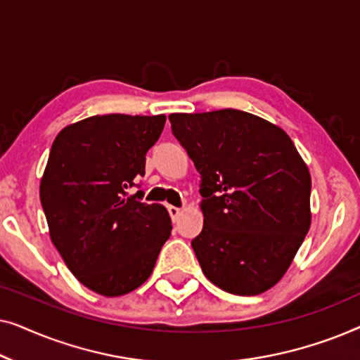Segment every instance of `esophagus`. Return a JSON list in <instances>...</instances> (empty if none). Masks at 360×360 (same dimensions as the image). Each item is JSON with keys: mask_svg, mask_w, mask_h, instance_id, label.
<instances>
[{"mask_svg": "<svg viewBox=\"0 0 360 360\" xmlns=\"http://www.w3.org/2000/svg\"><path fill=\"white\" fill-rule=\"evenodd\" d=\"M169 214H170L172 221L176 223V221H179V218H180V214H181V208H176V206H169Z\"/></svg>", "mask_w": 360, "mask_h": 360, "instance_id": "34e87169", "label": "esophagus"}]
</instances>
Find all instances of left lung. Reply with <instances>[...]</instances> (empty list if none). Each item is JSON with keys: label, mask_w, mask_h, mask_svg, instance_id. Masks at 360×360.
Returning a JSON list of instances; mask_svg holds the SVG:
<instances>
[{"label": "left lung", "mask_w": 360, "mask_h": 360, "mask_svg": "<svg viewBox=\"0 0 360 360\" xmlns=\"http://www.w3.org/2000/svg\"><path fill=\"white\" fill-rule=\"evenodd\" d=\"M200 174L203 229L191 240L210 282L233 295L274 287L308 234L311 176L285 131L245 111L170 115Z\"/></svg>", "instance_id": "obj_1"}]
</instances>
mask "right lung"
I'll return each instance as SVG.
<instances>
[{"mask_svg":"<svg viewBox=\"0 0 360 360\" xmlns=\"http://www.w3.org/2000/svg\"><path fill=\"white\" fill-rule=\"evenodd\" d=\"M165 116H93L53 141L41 180L51 239L70 272L93 292L120 297L150 277L172 221L160 205L129 196Z\"/></svg>","mask_w":360,"mask_h":360,"instance_id":"add662e5","label":"right lung"}]
</instances>
